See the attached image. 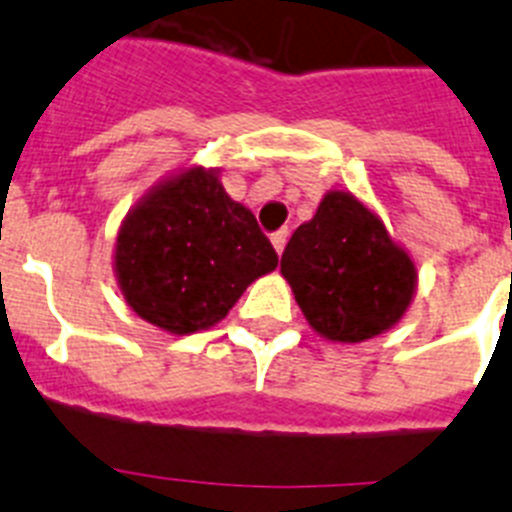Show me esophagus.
I'll return each instance as SVG.
<instances>
[{
    "label": "esophagus",
    "mask_w": 512,
    "mask_h": 512,
    "mask_svg": "<svg viewBox=\"0 0 512 512\" xmlns=\"http://www.w3.org/2000/svg\"><path fill=\"white\" fill-rule=\"evenodd\" d=\"M271 246L274 251L282 253L284 246H287V230H277V233H271Z\"/></svg>",
    "instance_id": "1"
}]
</instances>
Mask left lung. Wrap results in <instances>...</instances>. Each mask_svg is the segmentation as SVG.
Wrapping results in <instances>:
<instances>
[{"mask_svg":"<svg viewBox=\"0 0 512 512\" xmlns=\"http://www.w3.org/2000/svg\"><path fill=\"white\" fill-rule=\"evenodd\" d=\"M287 279L310 328L328 341L361 343L408 312L418 269L377 212L351 192H328L282 253Z\"/></svg>","mask_w":512,"mask_h":512,"instance_id":"8db88e82","label":"left lung"}]
</instances>
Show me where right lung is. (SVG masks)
<instances>
[{"label": "right lung", "instance_id": "right-lung-1", "mask_svg": "<svg viewBox=\"0 0 512 512\" xmlns=\"http://www.w3.org/2000/svg\"><path fill=\"white\" fill-rule=\"evenodd\" d=\"M220 171L192 166L148 189L125 215L115 277L138 318L174 336L225 318L246 287L277 269L256 217L230 200Z\"/></svg>", "mask_w": 512, "mask_h": 512}]
</instances>
